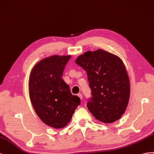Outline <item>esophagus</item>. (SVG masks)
<instances>
[{"instance_id": "1", "label": "esophagus", "mask_w": 154, "mask_h": 154, "mask_svg": "<svg viewBox=\"0 0 154 154\" xmlns=\"http://www.w3.org/2000/svg\"><path fill=\"white\" fill-rule=\"evenodd\" d=\"M77 96H78L81 99H82V94H77Z\"/></svg>"}]
</instances>
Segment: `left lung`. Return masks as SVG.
<instances>
[{
    "label": "left lung",
    "mask_w": 154,
    "mask_h": 154,
    "mask_svg": "<svg viewBox=\"0 0 154 154\" xmlns=\"http://www.w3.org/2000/svg\"><path fill=\"white\" fill-rule=\"evenodd\" d=\"M75 63L87 73L91 97L87 108L104 123L119 119L128 106L130 84L125 66L118 56L98 49L79 56Z\"/></svg>",
    "instance_id": "left-lung-1"
}]
</instances>
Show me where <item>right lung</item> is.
<instances>
[{
  "instance_id": "add662e5",
  "label": "right lung",
  "mask_w": 154,
  "mask_h": 154,
  "mask_svg": "<svg viewBox=\"0 0 154 154\" xmlns=\"http://www.w3.org/2000/svg\"><path fill=\"white\" fill-rule=\"evenodd\" d=\"M71 55H52L42 59L32 69L29 79L31 103L46 125L62 128L71 120L81 99L73 95L62 79Z\"/></svg>"
}]
</instances>
